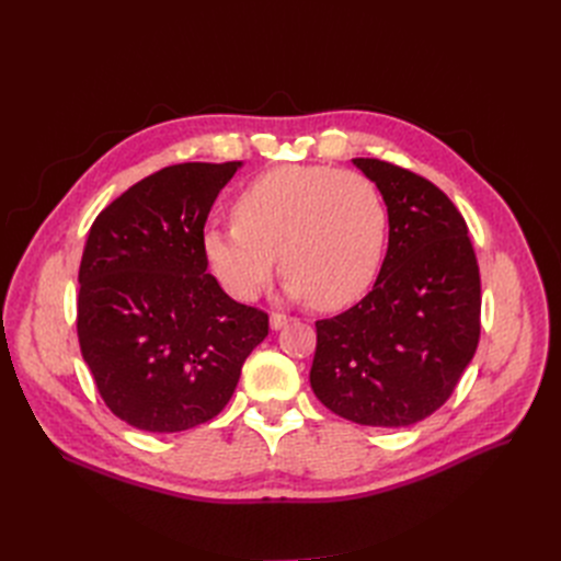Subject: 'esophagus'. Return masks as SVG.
Instances as JSON below:
<instances>
[{
	"mask_svg": "<svg viewBox=\"0 0 561 561\" xmlns=\"http://www.w3.org/2000/svg\"><path fill=\"white\" fill-rule=\"evenodd\" d=\"M291 322V319L287 317V314H283V312H272V317H270V327H272V331H280L283 327H287Z\"/></svg>",
	"mask_w": 561,
	"mask_h": 561,
	"instance_id": "obj_1",
	"label": "esophagus"
}]
</instances>
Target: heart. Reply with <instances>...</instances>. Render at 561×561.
Returning a JSON list of instances; mask_svg holds the SVG:
<instances>
[{
	"label": "heart",
	"mask_w": 561,
	"mask_h": 561,
	"mask_svg": "<svg viewBox=\"0 0 561 561\" xmlns=\"http://www.w3.org/2000/svg\"><path fill=\"white\" fill-rule=\"evenodd\" d=\"M234 224H211L203 253L230 297L253 301L279 253L289 299L342 308L375 280L388 232L377 184L356 171L287 164L249 182L232 205Z\"/></svg>",
	"instance_id": "obj_1"
}]
</instances>
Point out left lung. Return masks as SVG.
I'll list each match as a JSON object with an SVG mask.
<instances>
[{"label": "left lung", "instance_id": "8db88e82", "mask_svg": "<svg viewBox=\"0 0 561 561\" xmlns=\"http://www.w3.org/2000/svg\"><path fill=\"white\" fill-rule=\"evenodd\" d=\"M388 207L379 278L354 308L317 322L310 386L335 415L409 426L440 409L479 342L482 287L468 226L436 184L356 157Z\"/></svg>", "mask_w": 561, "mask_h": 561}]
</instances>
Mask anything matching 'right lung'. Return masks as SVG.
I'll return each instance as SVG.
<instances>
[{
  "label": "right lung",
  "instance_id": "obj_1",
  "mask_svg": "<svg viewBox=\"0 0 561 561\" xmlns=\"http://www.w3.org/2000/svg\"><path fill=\"white\" fill-rule=\"evenodd\" d=\"M242 162L157 171L104 207L79 264L77 335L110 411L175 434L224 411L266 312L230 299L207 274L203 230Z\"/></svg>",
  "mask_w": 561,
  "mask_h": 561
}]
</instances>
